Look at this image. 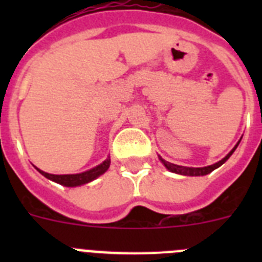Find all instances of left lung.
Wrapping results in <instances>:
<instances>
[{"mask_svg": "<svg viewBox=\"0 0 262 262\" xmlns=\"http://www.w3.org/2000/svg\"><path fill=\"white\" fill-rule=\"evenodd\" d=\"M239 143H237V144L235 145V148H233L232 151H231L230 154L227 155V156L224 157L223 160H221V161H217L216 164H212V165L203 166V168H187V166L176 165V164L169 163V161H165V160L161 159V157H160V160H161V163H163L164 165H165V168L168 169V170H170V172H173V173H177V174H184V176H205V174H209V173H211L212 170H214V169L219 168V166H221L222 164L226 163L227 160L230 159L231 155L233 154V151H235L236 148H237Z\"/></svg>", "mask_w": 262, "mask_h": 262, "instance_id": "left-lung-1", "label": "left lung"}]
</instances>
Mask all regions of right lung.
<instances>
[{
    "instance_id": "add662e5",
    "label": "right lung",
    "mask_w": 262,
    "mask_h": 262,
    "mask_svg": "<svg viewBox=\"0 0 262 262\" xmlns=\"http://www.w3.org/2000/svg\"><path fill=\"white\" fill-rule=\"evenodd\" d=\"M108 166H110V159H106L102 164H99L96 168L86 170L84 173H78V174H50V173L43 172L40 169H36L39 170V173H41L48 180H52L57 184L64 185V186H78V185L88 184V182L96 180L97 177H99L107 170Z\"/></svg>"
}]
</instances>
